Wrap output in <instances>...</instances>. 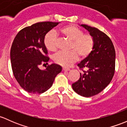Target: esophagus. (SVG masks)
Listing matches in <instances>:
<instances>
[{"mask_svg":"<svg viewBox=\"0 0 127 127\" xmlns=\"http://www.w3.org/2000/svg\"><path fill=\"white\" fill-rule=\"evenodd\" d=\"M62 70H63V71H70V68H68L64 67L63 68H62Z\"/></svg>","mask_w":127,"mask_h":127,"instance_id":"obj_1","label":"esophagus"}]
</instances>
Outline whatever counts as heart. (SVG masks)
Instances as JSON below:
<instances>
[{"label":"heart","mask_w":127,"mask_h":127,"mask_svg":"<svg viewBox=\"0 0 127 127\" xmlns=\"http://www.w3.org/2000/svg\"><path fill=\"white\" fill-rule=\"evenodd\" d=\"M59 32L65 38L71 41L69 53L60 52L54 55L53 61L56 64L68 67L72 65L79 59H86L92 53L95 46L94 36L89 33H84L83 31L73 25L62 27ZM44 44L49 51L57 50V37L54 32H49L45 35Z\"/></svg>","instance_id":"obj_1"}]
</instances>
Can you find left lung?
<instances>
[{
  "label": "left lung",
  "mask_w": 127,
  "mask_h": 127,
  "mask_svg": "<svg viewBox=\"0 0 127 127\" xmlns=\"http://www.w3.org/2000/svg\"><path fill=\"white\" fill-rule=\"evenodd\" d=\"M94 36L95 46L92 53L78 66L88 70L80 73L78 81L72 84L75 92L84 97H91L101 92L110 83L114 76L116 51L110 38L95 27L81 24Z\"/></svg>",
  "instance_id": "left-lung-1"
}]
</instances>
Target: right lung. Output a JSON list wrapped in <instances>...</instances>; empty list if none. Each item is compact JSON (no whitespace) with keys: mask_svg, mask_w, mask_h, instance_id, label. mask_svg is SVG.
<instances>
[{"mask_svg":"<svg viewBox=\"0 0 127 127\" xmlns=\"http://www.w3.org/2000/svg\"><path fill=\"white\" fill-rule=\"evenodd\" d=\"M59 23H35L21 30L13 41L10 51L13 73L21 87L27 92L40 94L46 92L62 71V66L56 64L48 65L44 70L39 68L49 59L44 44V36Z\"/></svg>","mask_w":127,"mask_h":127,"instance_id":"1","label":"right lung"}]
</instances>
